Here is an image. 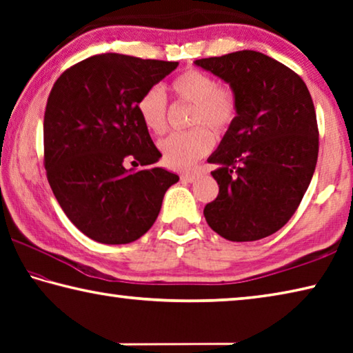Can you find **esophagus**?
I'll return each mask as SVG.
<instances>
[{"instance_id":"esophagus-1","label":"esophagus","mask_w":353,"mask_h":353,"mask_svg":"<svg viewBox=\"0 0 353 353\" xmlns=\"http://www.w3.org/2000/svg\"><path fill=\"white\" fill-rule=\"evenodd\" d=\"M198 179V172H182L181 181L183 182H194Z\"/></svg>"}]
</instances>
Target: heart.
<instances>
[{
    "mask_svg": "<svg viewBox=\"0 0 353 353\" xmlns=\"http://www.w3.org/2000/svg\"><path fill=\"white\" fill-rule=\"evenodd\" d=\"M171 90L182 103L193 104L188 132L171 134L159 143L162 159L172 170H188L213 148V135H225L238 118V98L234 88L218 83L207 71L187 68L171 81ZM145 128L155 135L168 126V101L159 85L149 87L137 103ZM208 128L211 130H208Z\"/></svg>",
    "mask_w": 353,
    "mask_h": 353,
    "instance_id": "obj_1",
    "label": "heart"
}]
</instances>
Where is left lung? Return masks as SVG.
I'll list each match as a JSON object with an SVG mask.
<instances>
[{
    "label": "left lung",
    "mask_w": 353,
    "mask_h": 353,
    "mask_svg": "<svg viewBox=\"0 0 353 353\" xmlns=\"http://www.w3.org/2000/svg\"><path fill=\"white\" fill-rule=\"evenodd\" d=\"M198 67L230 83L238 118L208 162L219 185L204 208L207 224L229 241L276 234L297 210L318 162L312 94L291 68L244 50L199 59Z\"/></svg>",
    "instance_id": "1"
}]
</instances>
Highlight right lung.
Here are the masks:
<instances>
[{
  "instance_id": "right-lung-1",
  "label": "right lung",
  "mask_w": 353,
  "mask_h": 353,
  "mask_svg": "<svg viewBox=\"0 0 353 353\" xmlns=\"http://www.w3.org/2000/svg\"><path fill=\"white\" fill-rule=\"evenodd\" d=\"M179 62L105 52L59 76L48 97L43 165L52 193L83 235L128 244L151 229L177 174L159 168L137 110L143 92ZM128 163L143 168L128 170Z\"/></svg>"
}]
</instances>
